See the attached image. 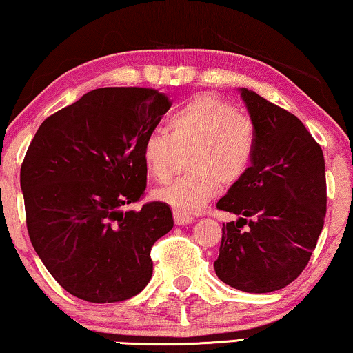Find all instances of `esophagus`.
I'll list each match as a JSON object with an SVG mask.
<instances>
[{
    "label": "esophagus",
    "mask_w": 353,
    "mask_h": 353,
    "mask_svg": "<svg viewBox=\"0 0 353 353\" xmlns=\"http://www.w3.org/2000/svg\"><path fill=\"white\" fill-rule=\"evenodd\" d=\"M173 219H175V224L178 226H183V224H189L194 221V216L191 214H186V213H181V212H173Z\"/></svg>",
    "instance_id": "34e87169"
}]
</instances>
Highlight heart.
Returning <instances> with one entry per match:
<instances>
[{
    "instance_id": "heart-1",
    "label": "heart",
    "mask_w": 353,
    "mask_h": 353,
    "mask_svg": "<svg viewBox=\"0 0 353 353\" xmlns=\"http://www.w3.org/2000/svg\"><path fill=\"white\" fill-rule=\"evenodd\" d=\"M167 129L168 135L152 130L145 137L141 161L152 180L165 183L175 170L178 154L188 152L186 175L154 192L157 201L176 212H199L218 192L219 181L236 185L253 164L254 122L216 97L189 100L168 117Z\"/></svg>"
}]
</instances>
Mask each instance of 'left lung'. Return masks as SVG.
Instances as JSON below:
<instances>
[{"instance_id":"1","label":"left lung","mask_w":353,"mask_h":353,"mask_svg":"<svg viewBox=\"0 0 353 353\" xmlns=\"http://www.w3.org/2000/svg\"><path fill=\"white\" fill-rule=\"evenodd\" d=\"M242 97L256 150L247 175L216 203L240 218L223 223L214 270L234 288L269 293L298 279L312 256L326 213L325 159L294 114L252 90Z\"/></svg>"}]
</instances>
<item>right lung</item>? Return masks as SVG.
Returning <instances> with one entry per match:
<instances>
[{
  "mask_svg": "<svg viewBox=\"0 0 353 353\" xmlns=\"http://www.w3.org/2000/svg\"><path fill=\"white\" fill-rule=\"evenodd\" d=\"M170 101L148 88L95 89L49 116L20 167L34 252L76 298L121 303L152 275L151 247L173 228L170 207L139 203L146 189L145 137Z\"/></svg>",
  "mask_w": 353,
  "mask_h": 353,
  "instance_id": "obj_1",
  "label": "right lung"
}]
</instances>
